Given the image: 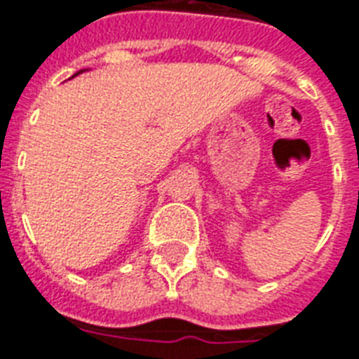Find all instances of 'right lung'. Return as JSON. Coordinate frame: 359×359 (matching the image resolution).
<instances>
[{
	"mask_svg": "<svg viewBox=\"0 0 359 359\" xmlns=\"http://www.w3.org/2000/svg\"><path fill=\"white\" fill-rule=\"evenodd\" d=\"M78 74H79V72H78Z\"/></svg>",
	"mask_w": 359,
	"mask_h": 359,
	"instance_id": "right-lung-1",
	"label": "right lung"
}]
</instances>
